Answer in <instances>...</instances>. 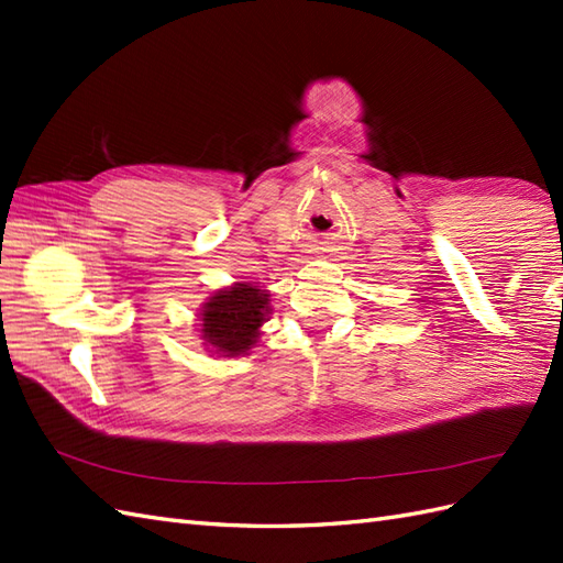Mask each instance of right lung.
Here are the masks:
<instances>
[{
	"label": "right lung",
	"instance_id": "add662e5",
	"mask_svg": "<svg viewBox=\"0 0 563 563\" xmlns=\"http://www.w3.org/2000/svg\"><path fill=\"white\" fill-rule=\"evenodd\" d=\"M266 314L268 292L249 283H236L234 288L212 295L202 307V339L227 355H239L256 341Z\"/></svg>",
	"mask_w": 563,
	"mask_h": 563
}]
</instances>
